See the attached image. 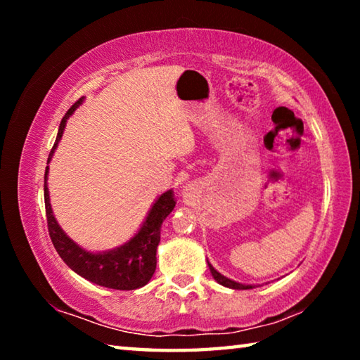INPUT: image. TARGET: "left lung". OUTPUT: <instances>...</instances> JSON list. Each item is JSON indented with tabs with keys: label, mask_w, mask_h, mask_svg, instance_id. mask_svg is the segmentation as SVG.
<instances>
[{
	"label": "left lung",
	"mask_w": 360,
	"mask_h": 360,
	"mask_svg": "<svg viewBox=\"0 0 360 360\" xmlns=\"http://www.w3.org/2000/svg\"><path fill=\"white\" fill-rule=\"evenodd\" d=\"M208 265H210V270H211L212 278H214L219 284L225 285V288H230V289H252V285H246V284L235 283V281H231V279L222 276L221 273H219L217 270H214V266H212V265L210 264V262H208Z\"/></svg>",
	"instance_id": "left-lung-1"
}]
</instances>
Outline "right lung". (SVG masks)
I'll return each instance as SVG.
<instances>
[{
    "label": "right lung",
    "instance_id": "add662e5",
    "mask_svg": "<svg viewBox=\"0 0 360 360\" xmlns=\"http://www.w3.org/2000/svg\"><path fill=\"white\" fill-rule=\"evenodd\" d=\"M82 100L84 98H79L75 105L68 109V112L65 114L62 122H60L58 135L51 154H49L47 163L51 162L53 150H56L60 138L63 135L66 119L75 112V109L81 105ZM47 173L49 167H46L44 174V203L47 229L49 235H51V240L53 243V248L57 249L58 255L62 257L65 264L68 265L72 271H76L77 275L89 279L90 283L103 285V288L117 290H133L148 284L155 271V252L158 243H160L162 224L176 206L173 191H167L155 200L154 206H152L148 217H146L143 227L139 229L138 233L133 236L129 243H125V245L120 248L111 249V251L94 254L79 248L76 243L68 238L65 231L60 229L56 217H53L51 198H49Z\"/></svg>",
    "mask_w": 360,
    "mask_h": 360
}]
</instances>
